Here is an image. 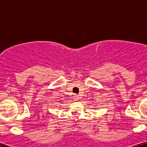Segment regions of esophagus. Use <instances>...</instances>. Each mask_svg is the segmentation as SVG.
<instances>
[{
  "mask_svg": "<svg viewBox=\"0 0 147 147\" xmlns=\"http://www.w3.org/2000/svg\"><path fill=\"white\" fill-rule=\"evenodd\" d=\"M73 99H74V100H75V101L79 100V95H74V96H73Z\"/></svg>",
  "mask_w": 147,
  "mask_h": 147,
  "instance_id": "obj_1",
  "label": "esophagus"
}]
</instances>
